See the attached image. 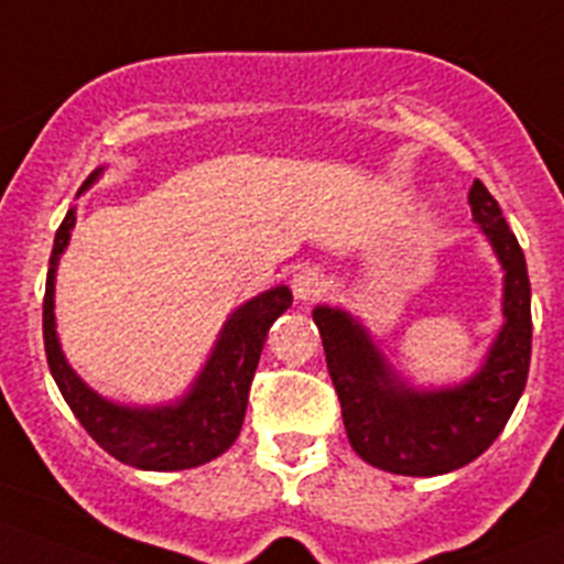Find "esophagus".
<instances>
[{
  "label": "esophagus",
  "mask_w": 564,
  "mask_h": 564,
  "mask_svg": "<svg viewBox=\"0 0 564 564\" xmlns=\"http://www.w3.org/2000/svg\"><path fill=\"white\" fill-rule=\"evenodd\" d=\"M291 288H293V296L304 304H313L318 302L321 296L326 293V282L315 268H302V271L293 273L291 279Z\"/></svg>",
  "instance_id": "obj_1"
}]
</instances>
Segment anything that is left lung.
<instances>
[{
    "label": "left lung",
    "mask_w": 564,
    "mask_h": 564,
    "mask_svg": "<svg viewBox=\"0 0 564 564\" xmlns=\"http://www.w3.org/2000/svg\"><path fill=\"white\" fill-rule=\"evenodd\" d=\"M474 221L503 268V326L481 371L443 390H415L395 377L368 329L346 310L315 307L348 443L373 468L401 476L452 474L503 432L532 359V285L527 257L496 198L479 180L468 193Z\"/></svg>",
    "instance_id": "left-lung-1"
}]
</instances>
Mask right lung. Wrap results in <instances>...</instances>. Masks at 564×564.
Segmentation results:
<instances>
[{
    "instance_id": "add662e5",
    "label": "right lung",
    "mask_w": 564,
    "mask_h": 564,
    "mask_svg": "<svg viewBox=\"0 0 564 564\" xmlns=\"http://www.w3.org/2000/svg\"><path fill=\"white\" fill-rule=\"evenodd\" d=\"M96 169L83 182L79 193L99 180ZM77 213L63 218L52 246L50 273L44 293V348L46 362L85 432L118 463L141 470H185L221 457L235 440L246 417L249 388L260 362L262 343L273 321L293 304L285 285L260 293L235 310L218 335L216 348L205 362L193 388L176 404L165 406H121L101 399L88 388L63 357L55 332V268L72 238Z\"/></svg>"
}]
</instances>
